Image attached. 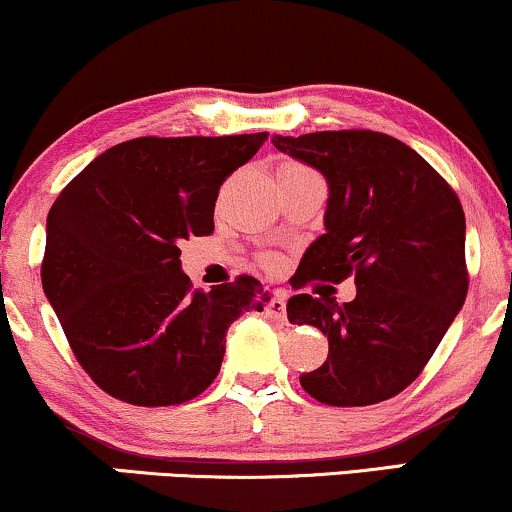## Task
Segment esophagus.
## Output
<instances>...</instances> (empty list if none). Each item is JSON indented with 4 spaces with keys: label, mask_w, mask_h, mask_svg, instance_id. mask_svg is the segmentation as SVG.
<instances>
[{
    "label": "esophagus",
    "mask_w": 512,
    "mask_h": 512,
    "mask_svg": "<svg viewBox=\"0 0 512 512\" xmlns=\"http://www.w3.org/2000/svg\"><path fill=\"white\" fill-rule=\"evenodd\" d=\"M267 315L276 322H286V300H283V295L274 293V298L267 303Z\"/></svg>",
    "instance_id": "1"
}]
</instances>
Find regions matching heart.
<instances>
[{"instance_id": "b5f03b06", "label": "heart", "mask_w": 512, "mask_h": 512, "mask_svg": "<svg viewBox=\"0 0 512 512\" xmlns=\"http://www.w3.org/2000/svg\"><path fill=\"white\" fill-rule=\"evenodd\" d=\"M262 267H264V269H269V272H279V267H281L279 257H274V255H264V257H262Z\"/></svg>"}]
</instances>
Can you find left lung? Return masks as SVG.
I'll return each mask as SVG.
<instances>
[{
    "mask_svg": "<svg viewBox=\"0 0 512 512\" xmlns=\"http://www.w3.org/2000/svg\"><path fill=\"white\" fill-rule=\"evenodd\" d=\"M276 150L329 181L324 226L305 252L293 288L355 276L350 303L298 293L286 312L329 338V357L300 374L312 398L360 408L398 396L422 374L465 303V212L427 159L386 133L350 128L298 138Z\"/></svg>",
    "mask_w": 512,
    "mask_h": 512,
    "instance_id": "8db88e82",
    "label": "left lung"
}]
</instances>
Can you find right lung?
Instances as JSON below:
<instances>
[{
  "label": "right lung",
  "mask_w": 512,
  "mask_h": 512,
  "mask_svg": "<svg viewBox=\"0 0 512 512\" xmlns=\"http://www.w3.org/2000/svg\"><path fill=\"white\" fill-rule=\"evenodd\" d=\"M267 133L133 138L61 190L47 217L42 288L78 365L109 396L143 408L193 400L217 379L226 331L262 310V283L200 291L178 243L214 231L221 183Z\"/></svg>",
  "instance_id": "obj_1"
}]
</instances>
